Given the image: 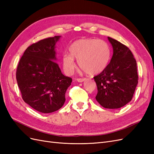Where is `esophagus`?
Masks as SVG:
<instances>
[{"instance_id": "esophagus-1", "label": "esophagus", "mask_w": 154, "mask_h": 154, "mask_svg": "<svg viewBox=\"0 0 154 154\" xmlns=\"http://www.w3.org/2000/svg\"><path fill=\"white\" fill-rule=\"evenodd\" d=\"M86 80L85 78H78L76 79V81L78 82H83Z\"/></svg>"}]
</instances>
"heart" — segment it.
Listing matches in <instances>:
<instances>
[{
  "mask_svg": "<svg viewBox=\"0 0 154 154\" xmlns=\"http://www.w3.org/2000/svg\"><path fill=\"white\" fill-rule=\"evenodd\" d=\"M69 53L62 55L63 69L67 74L73 73L76 68V58L83 71L96 75L103 71L111 57L109 44L105 41L94 38L79 39L69 47Z\"/></svg>",
  "mask_w": 154,
  "mask_h": 154,
  "instance_id": "1",
  "label": "heart"
}]
</instances>
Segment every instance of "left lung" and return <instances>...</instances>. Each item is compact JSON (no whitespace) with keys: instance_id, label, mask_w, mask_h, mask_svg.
Instances as JSON below:
<instances>
[{"instance_id":"obj_1","label":"left lung","mask_w":154,"mask_h":154,"mask_svg":"<svg viewBox=\"0 0 154 154\" xmlns=\"http://www.w3.org/2000/svg\"><path fill=\"white\" fill-rule=\"evenodd\" d=\"M113 48L110 62L94 77L97 101L106 109H119L132 100L138 83L137 62L127 46L108 37Z\"/></svg>"}]
</instances>
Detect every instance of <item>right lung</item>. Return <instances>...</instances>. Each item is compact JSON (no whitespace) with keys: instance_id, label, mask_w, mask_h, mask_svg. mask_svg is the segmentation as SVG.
Listing matches in <instances>:
<instances>
[{"instance_id":"add662e5","label":"right lung","mask_w":154,"mask_h":154,"mask_svg":"<svg viewBox=\"0 0 154 154\" xmlns=\"http://www.w3.org/2000/svg\"><path fill=\"white\" fill-rule=\"evenodd\" d=\"M61 36L42 40L27 48L18 63L16 78L22 99L35 110L51 113L66 101L72 79L62 73L55 51Z\"/></svg>"}]
</instances>
